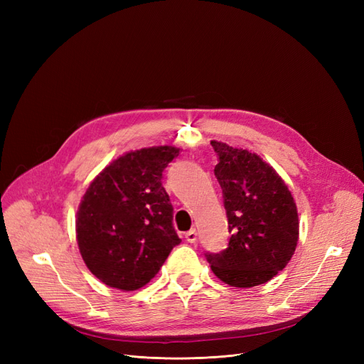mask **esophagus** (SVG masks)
<instances>
[{
    "label": "esophagus",
    "instance_id": "esophagus-1",
    "mask_svg": "<svg viewBox=\"0 0 364 364\" xmlns=\"http://www.w3.org/2000/svg\"><path fill=\"white\" fill-rule=\"evenodd\" d=\"M185 238H186V241H188V243H196V240H197V230H196V229L188 230V232L185 234Z\"/></svg>",
    "mask_w": 364,
    "mask_h": 364
}]
</instances>
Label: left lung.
Returning a JSON list of instances; mask_svg holds the SVG:
<instances>
[{
  "label": "left lung",
  "instance_id": "obj_1",
  "mask_svg": "<svg viewBox=\"0 0 364 364\" xmlns=\"http://www.w3.org/2000/svg\"><path fill=\"white\" fill-rule=\"evenodd\" d=\"M218 156L214 168L222 186L229 245L206 253L218 279L249 289L270 281L287 266L299 238L293 196L281 176L249 150L211 141Z\"/></svg>",
  "mask_w": 364,
  "mask_h": 364
}]
</instances>
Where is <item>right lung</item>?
<instances>
[{"label": "right lung", "instance_id": "right-lung-1", "mask_svg": "<svg viewBox=\"0 0 364 364\" xmlns=\"http://www.w3.org/2000/svg\"><path fill=\"white\" fill-rule=\"evenodd\" d=\"M181 149L158 146L129 151L87 186L75 220L86 267L109 287H144L181 238L162 171Z\"/></svg>", "mask_w": 364, "mask_h": 364}]
</instances>
